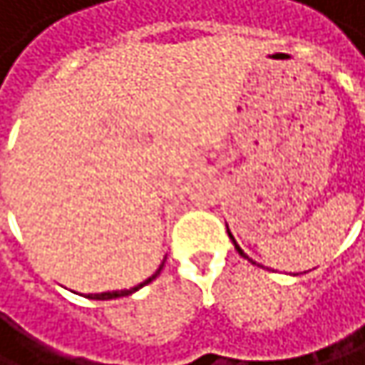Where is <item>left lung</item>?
Instances as JSON below:
<instances>
[{"label":"left lung","instance_id":"obj_1","mask_svg":"<svg viewBox=\"0 0 365 365\" xmlns=\"http://www.w3.org/2000/svg\"><path fill=\"white\" fill-rule=\"evenodd\" d=\"M227 236H230V238H232V243H234V247H236V252H238V254H241V256H243V258H247V260H250V262H254V260H252V258H250V256H247V254H245V252H243V250H241V247H238V243H236V241H234V236H232V232H230V230H227ZM254 264H256V262H254Z\"/></svg>","mask_w":365,"mask_h":365}]
</instances>
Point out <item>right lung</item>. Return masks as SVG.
Instances as JSON below:
<instances>
[{
  "label": "right lung",
  "instance_id": "1",
  "mask_svg": "<svg viewBox=\"0 0 365 365\" xmlns=\"http://www.w3.org/2000/svg\"><path fill=\"white\" fill-rule=\"evenodd\" d=\"M162 267H164V262L160 264V269L153 274L150 278H146L144 282H140V284H135V287H131V289H122V291H105V293H89L87 298H91V300H113V298H124V296H131V293H135L138 289H142L144 284H148L150 280H155L158 276H160V272H162Z\"/></svg>",
  "mask_w": 365,
  "mask_h": 365
}]
</instances>
